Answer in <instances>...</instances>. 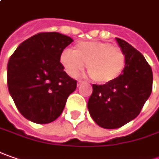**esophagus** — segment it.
Here are the masks:
<instances>
[{
  "mask_svg": "<svg viewBox=\"0 0 159 159\" xmlns=\"http://www.w3.org/2000/svg\"><path fill=\"white\" fill-rule=\"evenodd\" d=\"M83 83H84L83 81H78V82H77V86H80V85L82 84Z\"/></svg>",
  "mask_w": 159,
  "mask_h": 159,
  "instance_id": "1",
  "label": "esophagus"
}]
</instances>
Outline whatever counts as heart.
I'll return each mask as SVG.
<instances>
[{
    "label": "heart",
    "instance_id": "obj_1",
    "mask_svg": "<svg viewBox=\"0 0 159 159\" xmlns=\"http://www.w3.org/2000/svg\"><path fill=\"white\" fill-rule=\"evenodd\" d=\"M60 63L69 76L75 77L87 64L90 76L99 84H110L122 73L126 65V55L121 48L107 42H80L73 51L65 49Z\"/></svg>",
    "mask_w": 159,
    "mask_h": 159
}]
</instances>
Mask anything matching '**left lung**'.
<instances>
[{"instance_id": "obj_1", "label": "left lung", "mask_w": 159, "mask_h": 159, "mask_svg": "<svg viewBox=\"0 0 159 159\" xmlns=\"http://www.w3.org/2000/svg\"><path fill=\"white\" fill-rule=\"evenodd\" d=\"M126 55V65L115 81L92 84L88 110L93 120L103 129L122 127L137 117L151 96L153 75L143 55L128 42L116 38Z\"/></svg>"}]
</instances>
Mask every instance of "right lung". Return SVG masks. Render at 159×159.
I'll list each match as a JSON object with an SVG mask.
<instances>
[{
  "instance_id": "add662e5",
  "label": "right lung",
  "mask_w": 159,
  "mask_h": 159,
  "mask_svg": "<svg viewBox=\"0 0 159 159\" xmlns=\"http://www.w3.org/2000/svg\"><path fill=\"white\" fill-rule=\"evenodd\" d=\"M73 39L59 32L38 33L21 43L9 58L7 82L21 114L32 122L50 123L62 112L76 81L63 70L60 56Z\"/></svg>"
}]
</instances>
